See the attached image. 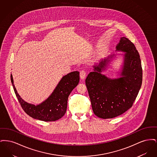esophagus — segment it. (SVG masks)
Masks as SVG:
<instances>
[{
	"mask_svg": "<svg viewBox=\"0 0 157 157\" xmlns=\"http://www.w3.org/2000/svg\"><path fill=\"white\" fill-rule=\"evenodd\" d=\"M86 72L85 70H82L80 72V78L81 79H84L86 77Z\"/></svg>",
	"mask_w": 157,
	"mask_h": 157,
	"instance_id": "34e87169",
	"label": "esophagus"
}]
</instances>
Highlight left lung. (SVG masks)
I'll return each mask as SVG.
<instances>
[{
	"label": "left lung",
	"mask_w": 157,
	"mask_h": 157,
	"mask_svg": "<svg viewBox=\"0 0 157 157\" xmlns=\"http://www.w3.org/2000/svg\"><path fill=\"white\" fill-rule=\"evenodd\" d=\"M116 51L125 52L121 77L111 79L101 74L115 56L113 54L94 65V72L85 80L93 112L102 119L115 118L131 108L142 85L141 62L134 44L127 37H121Z\"/></svg>",
	"instance_id": "obj_1"
}]
</instances>
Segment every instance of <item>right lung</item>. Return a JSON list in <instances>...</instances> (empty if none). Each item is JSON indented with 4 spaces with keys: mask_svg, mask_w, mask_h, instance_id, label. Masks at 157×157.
I'll return each mask as SVG.
<instances>
[{
    "mask_svg": "<svg viewBox=\"0 0 157 157\" xmlns=\"http://www.w3.org/2000/svg\"><path fill=\"white\" fill-rule=\"evenodd\" d=\"M10 79L16 96L24 111L34 119L50 122L58 120L65 115L68 97L79 82V72L74 71L63 76L52 94L37 105L23 100L16 90L12 74Z\"/></svg>",
    "mask_w": 157,
    "mask_h": 157,
    "instance_id": "obj_1",
    "label": "right lung"
}]
</instances>
